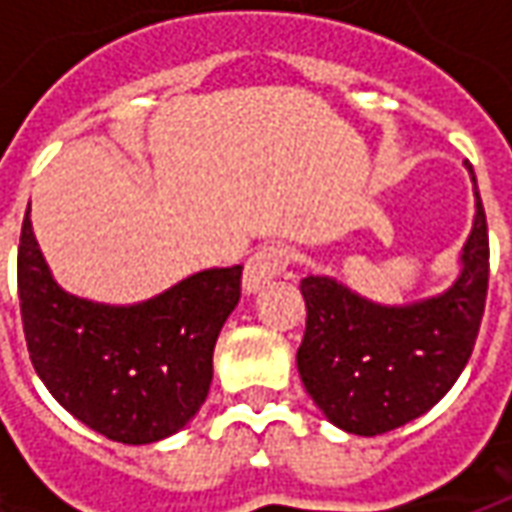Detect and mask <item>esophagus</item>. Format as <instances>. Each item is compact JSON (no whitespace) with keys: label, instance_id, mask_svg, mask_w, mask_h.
<instances>
[{"label":"esophagus","instance_id":"obj_1","mask_svg":"<svg viewBox=\"0 0 512 512\" xmlns=\"http://www.w3.org/2000/svg\"><path fill=\"white\" fill-rule=\"evenodd\" d=\"M288 249L279 244L260 246L255 255L246 260L244 266V290L246 293H257V290L268 285L271 279L279 277L288 268Z\"/></svg>","mask_w":512,"mask_h":512}]
</instances>
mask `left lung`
Masks as SVG:
<instances>
[{"label": "left lung", "instance_id": "8db88e82", "mask_svg": "<svg viewBox=\"0 0 512 512\" xmlns=\"http://www.w3.org/2000/svg\"><path fill=\"white\" fill-rule=\"evenodd\" d=\"M469 175L477 213L461 274L444 293L384 307L332 277L301 279L307 329L296 365L337 428L356 436L400 428L436 406L469 362L488 293V224L472 167Z\"/></svg>", "mask_w": 512, "mask_h": 512}]
</instances>
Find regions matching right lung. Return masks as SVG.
<instances>
[{
    "mask_svg": "<svg viewBox=\"0 0 512 512\" xmlns=\"http://www.w3.org/2000/svg\"><path fill=\"white\" fill-rule=\"evenodd\" d=\"M18 299L29 359L57 403L106 439L150 444L205 403L213 345L241 299V266L191 274L131 307L79 299L51 277L27 208Z\"/></svg>",
    "mask_w": 512,
    "mask_h": 512,
    "instance_id": "obj_1",
    "label": "right lung"
}]
</instances>
